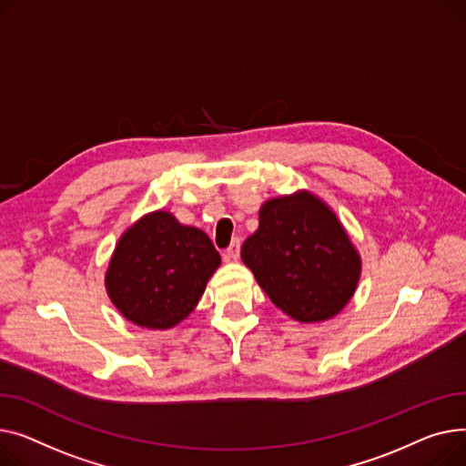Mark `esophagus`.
I'll list each match as a JSON object with an SVG mask.
<instances>
[{
    "label": "esophagus",
    "instance_id": "esophagus-1",
    "mask_svg": "<svg viewBox=\"0 0 466 466\" xmlns=\"http://www.w3.org/2000/svg\"><path fill=\"white\" fill-rule=\"evenodd\" d=\"M238 254H240V240L238 238H233V242L229 244V248L226 250L224 258L228 261H237L238 259Z\"/></svg>",
    "mask_w": 466,
    "mask_h": 466
}]
</instances>
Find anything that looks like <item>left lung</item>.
<instances>
[{
	"label": "left lung",
	"mask_w": 466,
	"mask_h": 466,
	"mask_svg": "<svg viewBox=\"0 0 466 466\" xmlns=\"http://www.w3.org/2000/svg\"><path fill=\"white\" fill-rule=\"evenodd\" d=\"M240 258L272 303L300 323L335 318L361 277V256L335 210L309 189L267 199Z\"/></svg>",
	"instance_id": "8db88e82"
}]
</instances>
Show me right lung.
I'll list each match as a JSON object with an SVG mask.
<instances>
[{
  "mask_svg": "<svg viewBox=\"0 0 466 466\" xmlns=\"http://www.w3.org/2000/svg\"><path fill=\"white\" fill-rule=\"evenodd\" d=\"M220 263L205 231L182 226L167 210H154L122 233L105 289L127 321L171 329L194 312Z\"/></svg>",
  "mask_w": 466,
  "mask_h": 466,
  "instance_id": "right-lung-1",
  "label": "right lung"
}]
</instances>
